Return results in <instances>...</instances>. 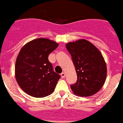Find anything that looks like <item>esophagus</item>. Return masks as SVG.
Instances as JSON below:
<instances>
[{
	"instance_id": "obj_1",
	"label": "esophagus",
	"mask_w": 123,
	"mask_h": 123,
	"mask_svg": "<svg viewBox=\"0 0 123 123\" xmlns=\"http://www.w3.org/2000/svg\"><path fill=\"white\" fill-rule=\"evenodd\" d=\"M65 73H61V77H62V78H64L65 77Z\"/></svg>"
}]
</instances>
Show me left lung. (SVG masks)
Returning a JSON list of instances; mask_svg holds the SVG:
<instances>
[{
	"label": "left lung",
	"instance_id": "obj_1",
	"mask_svg": "<svg viewBox=\"0 0 123 123\" xmlns=\"http://www.w3.org/2000/svg\"><path fill=\"white\" fill-rule=\"evenodd\" d=\"M71 55L77 80L71 85L75 94L90 96L99 91L107 76V67L103 55L93 44L85 39L66 44Z\"/></svg>",
	"mask_w": 123,
	"mask_h": 123
}]
</instances>
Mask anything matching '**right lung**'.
I'll return each mask as SVG.
<instances>
[{"label":"right lung","mask_w":123,"mask_h":123,"mask_svg":"<svg viewBox=\"0 0 123 123\" xmlns=\"http://www.w3.org/2000/svg\"><path fill=\"white\" fill-rule=\"evenodd\" d=\"M58 46L54 41L39 38L27 43L19 51L15 65L16 79L27 94L43 98L54 92L60 75L53 70L48 55Z\"/></svg>","instance_id":"1"}]
</instances>
